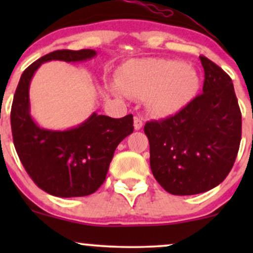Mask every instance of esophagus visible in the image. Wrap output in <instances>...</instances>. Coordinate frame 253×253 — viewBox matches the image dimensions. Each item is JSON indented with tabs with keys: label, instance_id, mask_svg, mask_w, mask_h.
<instances>
[{
	"label": "esophagus",
	"instance_id": "1",
	"mask_svg": "<svg viewBox=\"0 0 253 253\" xmlns=\"http://www.w3.org/2000/svg\"><path fill=\"white\" fill-rule=\"evenodd\" d=\"M133 126H134L135 130H139L143 127V120H141L139 117H134V123H133Z\"/></svg>",
	"mask_w": 253,
	"mask_h": 253
}]
</instances>
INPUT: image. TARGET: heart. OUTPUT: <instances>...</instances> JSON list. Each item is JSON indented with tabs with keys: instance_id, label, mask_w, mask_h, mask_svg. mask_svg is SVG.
Listing matches in <instances>:
<instances>
[{
	"instance_id": "obj_1",
	"label": "heart",
	"mask_w": 253,
	"mask_h": 253,
	"mask_svg": "<svg viewBox=\"0 0 253 253\" xmlns=\"http://www.w3.org/2000/svg\"><path fill=\"white\" fill-rule=\"evenodd\" d=\"M199 88L200 77L193 66L172 59H138L123 66L113 91L119 96L145 98L153 115L168 118L185 108Z\"/></svg>"
}]
</instances>
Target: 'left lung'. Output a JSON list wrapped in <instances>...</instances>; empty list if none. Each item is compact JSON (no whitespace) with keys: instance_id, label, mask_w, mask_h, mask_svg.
Segmentation results:
<instances>
[{"instance_id":"left-lung-1","label":"left lung","mask_w":253,"mask_h":253,"mask_svg":"<svg viewBox=\"0 0 253 253\" xmlns=\"http://www.w3.org/2000/svg\"><path fill=\"white\" fill-rule=\"evenodd\" d=\"M202 94L185 108L144 127L157 182L172 195H195L219 185L233 167L242 114L231 77L206 57Z\"/></svg>"}]
</instances>
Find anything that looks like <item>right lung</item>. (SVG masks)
<instances>
[{
	"instance_id": "obj_1",
	"label": "right lung",
	"mask_w": 253,
	"mask_h": 253,
	"mask_svg": "<svg viewBox=\"0 0 253 253\" xmlns=\"http://www.w3.org/2000/svg\"><path fill=\"white\" fill-rule=\"evenodd\" d=\"M94 50H58L31 64L21 75L10 113L14 146L34 183L58 197L95 193L106 179L118 145L133 132V115L113 119L92 113L72 128H42L31 115L30 85L40 65L51 60L85 62Z\"/></svg>"
}]
</instances>
